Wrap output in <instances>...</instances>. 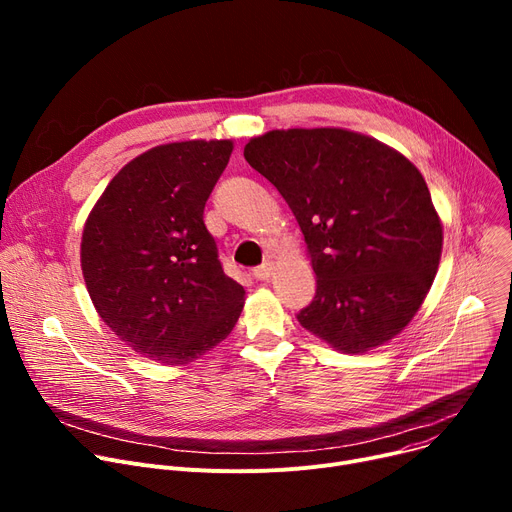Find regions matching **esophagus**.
I'll return each instance as SVG.
<instances>
[{
	"mask_svg": "<svg viewBox=\"0 0 512 512\" xmlns=\"http://www.w3.org/2000/svg\"><path fill=\"white\" fill-rule=\"evenodd\" d=\"M251 274H253V278H255V280H267V278L272 276V263L267 261V263H263V265L255 267V270H253Z\"/></svg>",
	"mask_w": 512,
	"mask_h": 512,
	"instance_id": "1",
	"label": "esophagus"
}]
</instances>
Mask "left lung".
<instances>
[{"mask_svg":"<svg viewBox=\"0 0 512 512\" xmlns=\"http://www.w3.org/2000/svg\"><path fill=\"white\" fill-rule=\"evenodd\" d=\"M297 218L317 290L299 324L344 353L405 328L434 282L442 224L419 170L342 128L272 130L245 147Z\"/></svg>","mask_w":512,"mask_h":512,"instance_id":"obj_1","label":"left lung"}]
</instances>
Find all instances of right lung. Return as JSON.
Returning a JSON list of instances; mask_svg holds the SVG:
<instances>
[{
    "mask_svg": "<svg viewBox=\"0 0 512 512\" xmlns=\"http://www.w3.org/2000/svg\"><path fill=\"white\" fill-rule=\"evenodd\" d=\"M230 153V141L159 145L112 178L85 224L80 265L97 313L164 365L222 342L245 303L203 222Z\"/></svg>",
    "mask_w": 512,
    "mask_h": 512,
    "instance_id": "1",
    "label": "right lung"
}]
</instances>
